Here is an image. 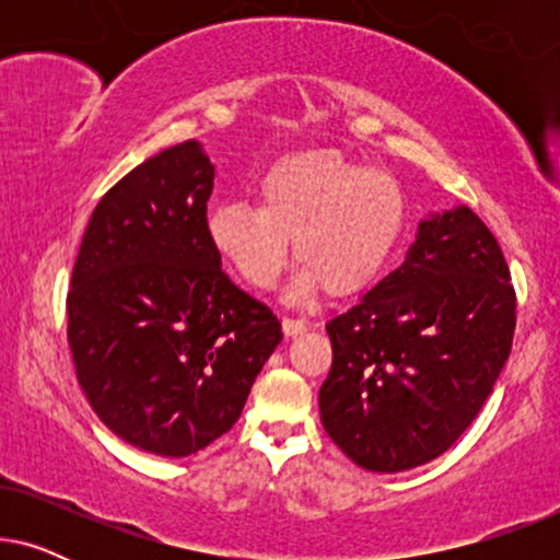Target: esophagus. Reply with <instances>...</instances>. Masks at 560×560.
<instances>
[{"mask_svg":"<svg viewBox=\"0 0 560 560\" xmlns=\"http://www.w3.org/2000/svg\"><path fill=\"white\" fill-rule=\"evenodd\" d=\"M303 331H308V324H305V320H301V318H282V334H285V336H298V334H303Z\"/></svg>","mask_w":560,"mask_h":560,"instance_id":"34e87169","label":"esophagus"}]
</instances>
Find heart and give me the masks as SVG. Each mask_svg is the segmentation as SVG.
<instances>
[{"label":"heart","mask_w":560,"mask_h":560,"mask_svg":"<svg viewBox=\"0 0 560 560\" xmlns=\"http://www.w3.org/2000/svg\"><path fill=\"white\" fill-rule=\"evenodd\" d=\"M405 194L393 175L339 152H295L257 183V209L219 203L206 219L211 247L255 290H270L293 240V298L354 295L377 278L405 229Z\"/></svg>","instance_id":"obj_1"}]
</instances>
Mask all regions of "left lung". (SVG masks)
Segmentation results:
<instances>
[{
	"label": "left lung",
	"instance_id": "left-lung-1",
	"mask_svg": "<svg viewBox=\"0 0 560 560\" xmlns=\"http://www.w3.org/2000/svg\"><path fill=\"white\" fill-rule=\"evenodd\" d=\"M320 423L366 471L395 474L454 446L492 395L515 334V290L469 206L418 224L405 262L326 324Z\"/></svg>",
	"mask_w": 560,
	"mask_h": 560
}]
</instances>
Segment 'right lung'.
I'll return each mask as SVG.
<instances>
[{
    "mask_svg": "<svg viewBox=\"0 0 560 560\" xmlns=\"http://www.w3.org/2000/svg\"><path fill=\"white\" fill-rule=\"evenodd\" d=\"M213 165L201 142L158 152L91 213L68 293L75 377L102 423L180 458L242 416L280 320L221 272L206 234Z\"/></svg>",
    "mask_w": 560,
    "mask_h": 560,
    "instance_id": "right-lung-1",
    "label": "right lung"
}]
</instances>
